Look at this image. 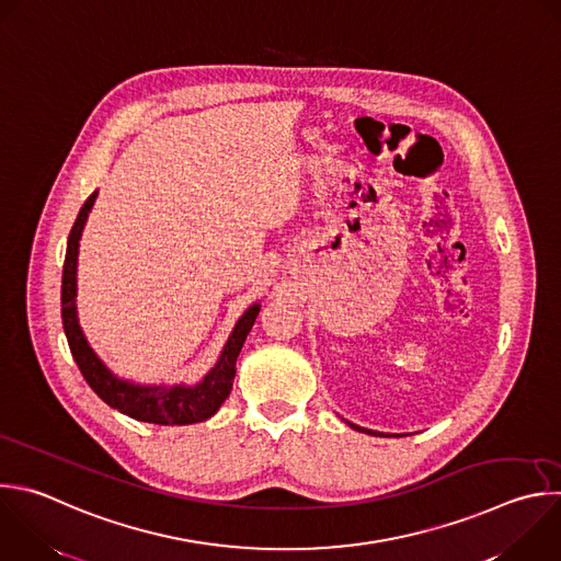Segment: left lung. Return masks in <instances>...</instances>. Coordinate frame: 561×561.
I'll list each match as a JSON object with an SVG mask.
<instances>
[{"mask_svg":"<svg viewBox=\"0 0 561 561\" xmlns=\"http://www.w3.org/2000/svg\"><path fill=\"white\" fill-rule=\"evenodd\" d=\"M352 430H356V432H365V434H369V436H383L381 432H371V430H365V427H358V425H354V423H347Z\"/></svg>","mask_w":561,"mask_h":561,"instance_id":"left-lung-1","label":"left lung"}]
</instances>
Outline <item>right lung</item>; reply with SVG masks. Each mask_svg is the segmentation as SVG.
<instances>
[{
	"label": "right lung",
	"mask_w": 561,
	"mask_h": 561,
	"mask_svg": "<svg viewBox=\"0 0 561 561\" xmlns=\"http://www.w3.org/2000/svg\"><path fill=\"white\" fill-rule=\"evenodd\" d=\"M94 192L85 205L81 207L77 222L68 238V251L64 262V279H61V319L68 336L70 352L81 369L88 386L114 410L121 414L153 423V425H192L211 419L220 405L229 399L233 379H236V360L251 332L260 304H253L236 323L218 363L211 367L209 375L196 386H136L118 379L105 367V363L90 347L77 317V257H79V240L96 201Z\"/></svg>",
	"instance_id": "obj_1"
}]
</instances>
